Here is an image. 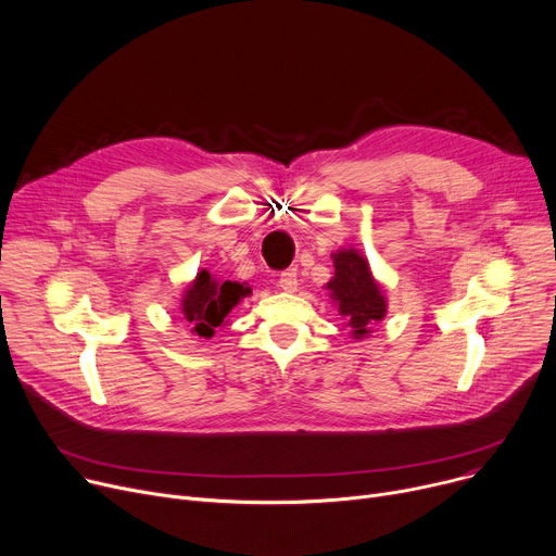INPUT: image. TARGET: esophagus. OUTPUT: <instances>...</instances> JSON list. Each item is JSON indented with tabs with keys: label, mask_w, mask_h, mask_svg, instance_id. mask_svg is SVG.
<instances>
[{
	"label": "esophagus",
	"mask_w": 556,
	"mask_h": 556,
	"mask_svg": "<svg viewBox=\"0 0 556 556\" xmlns=\"http://www.w3.org/2000/svg\"><path fill=\"white\" fill-rule=\"evenodd\" d=\"M278 289H282V291H287V293H291V291L298 289V274H295V269H287V271L280 274V278H278Z\"/></svg>",
	"instance_id": "obj_1"
}]
</instances>
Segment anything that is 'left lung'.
<instances>
[{"instance_id": "1", "label": "left lung", "mask_w": 556, "mask_h": 556, "mask_svg": "<svg viewBox=\"0 0 556 556\" xmlns=\"http://www.w3.org/2000/svg\"><path fill=\"white\" fill-rule=\"evenodd\" d=\"M333 278L327 282L329 298L338 305L356 340L371 333V325L386 318L388 301L380 285L374 280L369 263L356 249H340L331 253Z\"/></svg>"}]
</instances>
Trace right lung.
Here are the masks:
<instances>
[{
  "label": "right lung",
  "mask_w": 556,
  "mask_h": 556,
  "mask_svg": "<svg viewBox=\"0 0 556 556\" xmlns=\"http://www.w3.org/2000/svg\"><path fill=\"white\" fill-rule=\"evenodd\" d=\"M251 293V287L244 282L218 280L206 269H202L195 280L187 287L182 298V314L189 323L191 331L202 338H211L216 333V327L225 323L229 312Z\"/></svg>",
  "instance_id": "1"
}]
</instances>
